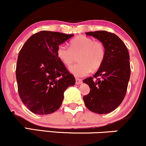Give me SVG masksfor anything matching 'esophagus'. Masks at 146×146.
<instances>
[{"instance_id":"obj_1","label":"esophagus","mask_w":146,"mask_h":146,"mask_svg":"<svg viewBox=\"0 0 146 146\" xmlns=\"http://www.w3.org/2000/svg\"><path fill=\"white\" fill-rule=\"evenodd\" d=\"M82 83V80L81 79H79V78H76V84H81Z\"/></svg>"}]
</instances>
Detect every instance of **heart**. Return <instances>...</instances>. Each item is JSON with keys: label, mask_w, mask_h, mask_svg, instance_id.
<instances>
[{"label": "heart", "mask_w": 146, "mask_h": 146, "mask_svg": "<svg viewBox=\"0 0 146 146\" xmlns=\"http://www.w3.org/2000/svg\"><path fill=\"white\" fill-rule=\"evenodd\" d=\"M70 48L61 44L57 50L58 58L66 66H70L78 56V63L72 65L69 71L76 77L87 75L91 70L102 66L105 58V48L100 41L81 36L70 42Z\"/></svg>", "instance_id": "obj_1"}]
</instances>
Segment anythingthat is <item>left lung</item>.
<instances>
[{
    "label": "left lung",
    "mask_w": 146,
    "mask_h": 146,
    "mask_svg": "<svg viewBox=\"0 0 146 146\" xmlns=\"http://www.w3.org/2000/svg\"><path fill=\"white\" fill-rule=\"evenodd\" d=\"M86 34L101 42L106 53L102 66L93 75L96 79L90 77L83 80L90 87V93L84 96V102L93 113H109L121 104L126 93L130 76L128 51L123 41L113 33L97 31Z\"/></svg>",
    "instance_id": "obj_1"
}]
</instances>
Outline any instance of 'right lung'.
I'll use <instances>...</instances> for the list:
<instances>
[{"mask_svg":"<svg viewBox=\"0 0 146 146\" xmlns=\"http://www.w3.org/2000/svg\"><path fill=\"white\" fill-rule=\"evenodd\" d=\"M73 34L42 31L31 36L19 52L16 64L18 93L30 111L48 115L59 109L64 93L75 79L58 58L60 44Z\"/></svg>","mask_w":146,"mask_h":146,"instance_id":"obj_1","label":"right lung"}]
</instances>
